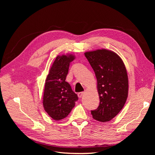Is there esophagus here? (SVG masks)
<instances>
[{
    "label": "esophagus",
    "mask_w": 155,
    "mask_h": 155,
    "mask_svg": "<svg viewBox=\"0 0 155 155\" xmlns=\"http://www.w3.org/2000/svg\"><path fill=\"white\" fill-rule=\"evenodd\" d=\"M78 95V97H79V98H81V97H83V96L84 95V92H79Z\"/></svg>",
    "instance_id": "obj_1"
}]
</instances>
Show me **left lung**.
<instances>
[{"mask_svg": "<svg viewBox=\"0 0 155 155\" xmlns=\"http://www.w3.org/2000/svg\"><path fill=\"white\" fill-rule=\"evenodd\" d=\"M85 55L94 71L100 96V105L91 114L101 122L110 121L123 109L128 96L125 64L118 55L106 49L87 51Z\"/></svg>", "mask_w": 155, "mask_h": 155, "instance_id": "1", "label": "left lung"}]
</instances>
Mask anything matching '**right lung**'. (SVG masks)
Segmentation results:
<instances>
[{"mask_svg": "<svg viewBox=\"0 0 155 155\" xmlns=\"http://www.w3.org/2000/svg\"><path fill=\"white\" fill-rule=\"evenodd\" d=\"M72 55H58L46 77L43 104L45 111L54 120H61L69 114L78 97L65 81Z\"/></svg>", "mask_w": 155, "mask_h": 155, "instance_id": "right-lung-1", "label": "right lung"}]
</instances>
